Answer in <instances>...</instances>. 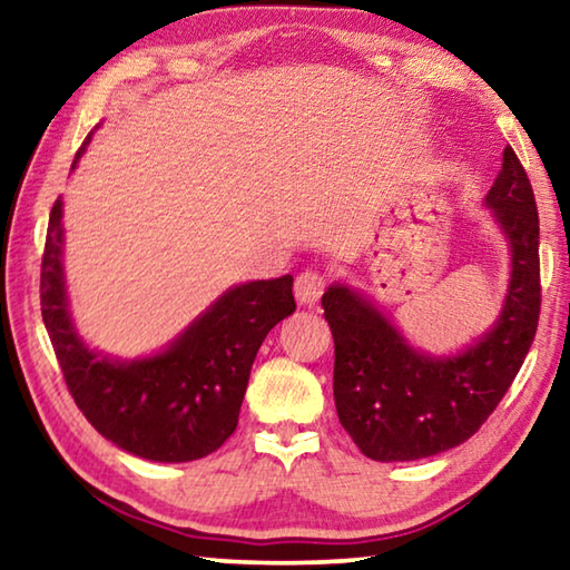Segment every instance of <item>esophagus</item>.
Returning <instances> with one entry per match:
<instances>
[{
	"instance_id": "obj_1",
	"label": "esophagus",
	"mask_w": 570,
	"mask_h": 570,
	"mask_svg": "<svg viewBox=\"0 0 570 570\" xmlns=\"http://www.w3.org/2000/svg\"><path fill=\"white\" fill-rule=\"evenodd\" d=\"M324 286H326V276L322 272H312V268H306L296 276L294 282V296L298 304L304 306H312L320 302V296L324 294Z\"/></svg>"
}]
</instances>
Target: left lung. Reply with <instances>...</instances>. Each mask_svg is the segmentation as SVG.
Segmentation results:
<instances>
[{
  "label": "left lung",
  "instance_id": "8db88e82",
  "mask_svg": "<svg viewBox=\"0 0 570 570\" xmlns=\"http://www.w3.org/2000/svg\"><path fill=\"white\" fill-rule=\"evenodd\" d=\"M485 204L510 240L513 274L500 320L468 352H414L350 286H330L322 296L334 336L336 414L366 458L404 462L460 445L493 414L523 366L540 314V226L533 188L510 146Z\"/></svg>",
  "mask_w": 570,
  "mask_h": 570
}]
</instances>
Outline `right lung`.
Returning <instances> with one entry per match:
<instances>
[{
    "label": "right lung",
    "mask_w": 570,
    "mask_h": 570,
    "mask_svg": "<svg viewBox=\"0 0 570 570\" xmlns=\"http://www.w3.org/2000/svg\"><path fill=\"white\" fill-rule=\"evenodd\" d=\"M292 286L286 274L228 288L163 354L112 362L75 332L62 276V200L50 210L40 304L65 384L92 428L138 458L190 462L234 435L258 346L296 308Z\"/></svg>",
    "instance_id": "obj_1"
}]
</instances>
